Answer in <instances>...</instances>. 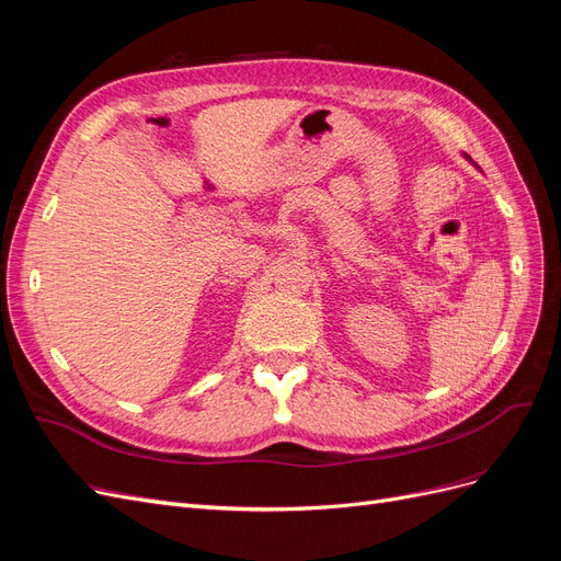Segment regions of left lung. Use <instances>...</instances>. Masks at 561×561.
I'll return each mask as SVG.
<instances>
[{"mask_svg":"<svg viewBox=\"0 0 561 561\" xmlns=\"http://www.w3.org/2000/svg\"><path fill=\"white\" fill-rule=\"evenodd\" d=\"M463 157H466V154H463ZM466 159H468V157H466ZM468 161H470V159H468ZM470 163H472V161H470Z\"/></svg>","mask_w":561,"mask_h":561,"instance_id":"obj_1","label":"left lung"}]
</instances>
